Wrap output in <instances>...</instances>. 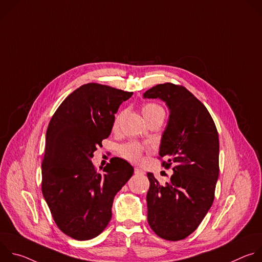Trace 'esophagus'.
Returning <instances> with one entry per match:
<instances>
[{
    "label": "esophagus",
    "mask_w": 262,
    "mask_h": 262,
    "mask_svg": "<svg viewBox=\"0 0 262 262\" xmlns=\"http://www.w3.org/2000/svg\"><path fill=\"white\" fill-rule=\"evenodd\" d=\"M135 174L136 175H143L144 174V171H142L141 169H139V168H135Z\"/></svg>",
    "instance_id": "1"
}]
</instances>
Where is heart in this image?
Here are the masks:
<instances>
[{
    "instance_id": "obj_1",
    "label": "heart",
    "mask_w": 262,
    "mask_h": 262,
    "mask_svg": "<svg viewBox=\"0 0 262 262\" xmlns=\"http://www.w3.org/2000/svg\"><path fill=\"white\" fill-rule=\"evenodd\" d=\"M123 114H124L123 111H121V112H119L118 114H116V116L114 118V121H113V129L114 130L117 129ZM142 114H143V116H144V118L146 119L147 122H150L151 120H154L155 118H158V117H163L164 118L165 111L158 103L147 102V103H144L142 105ZM143 152H144L143 147L140 144L134 143V142L133 143H127V144L123 145L120 148L121 157L123 159H125L126 161L133 163V164H137L141 161Z\"/></svg>"
}]
</instances>
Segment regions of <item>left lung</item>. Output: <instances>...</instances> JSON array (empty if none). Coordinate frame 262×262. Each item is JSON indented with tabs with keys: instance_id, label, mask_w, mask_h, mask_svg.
<instances>
[{
	"instance_id": "8db88e82",
	"label": "left lung",
	"mask_w": 262,
	"mask_h": 262,
	"mask_svg": "<svg viewBox=\"0 0 262 262\" xmlns=\"http://www.w3.org/2000/svg\"><path fill=\"white\" fill-rule=\"evenodd\" d=\"M145 98H160L170 108L163 134L160 160L173 175L165 185L150 172L147 193V220L150 228L167 241L192 234L212 205L219 178V135L205 105L181 85L159 84Z\"/></svg>"
}]
</instances>
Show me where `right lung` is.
<instances>
[{"mask_svg": "<svg viewBox=\"0 0 262 262\" xmlns=\"http://www.w3.org/2000/svg\"><path fill=\"white\" fill-rule=\"evenodd\" d=\"M132 95L85 84L63 100L49 123L41 191L57 226L71 238L88 241L104 230L115 195L134 173L119 158H112L101 172L90 161L110 136L119 105Z\"/></svg>", "mask_w": 262, "mask_h": 262, "instance_id": "right-lung-1", "label": "right lung"}]
</instances>
